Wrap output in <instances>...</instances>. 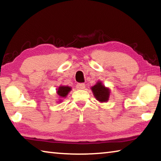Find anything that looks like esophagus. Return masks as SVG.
<instances>
[{
    "mask_svg": "<svg viewBox=\"0 0 161 161\" xmlns=\"http://www.w3.org/2000/svg\"><path fill=\"white\" fill-rule=\"evenodd\" d=\"M76 86H77V89H84L85 88V84L84 83H80V84H77Z\"/></svg>",
    "mask_w": 161,
    "mask_h": 161,
    "instance_id": "34e87169",
    "label": "esophagus"
}]
</instances>
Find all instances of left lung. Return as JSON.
<instances>
[{
	"label": "left lung",
	"instance_id": "left-lung-1",
	"mask_svg": "<svg viewBox=\"0 0 161 161\" xmlns=\"http://www.w3.org/2000/svg\"><path fill=\"white\" fill-rule=\"evenodd\" d=\"M92 90L96 99L100 102H107L109 97L108 89L102 85V82H98L96 85L92 87Z\"/></svg>",
	"mask_w": 161,
	"mask_h": 161
}]
</instances>
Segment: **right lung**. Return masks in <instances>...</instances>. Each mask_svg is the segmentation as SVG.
<instances>
[{
	"instance_id": "right-lung-1",
	"label": "right lung",
	"mask_w": 161,
	"mask_h": 161,
	"mask_svg": "<svg viewBox=\"0 0 161 161\" xmlns=\"http://www.w3.org/2000/svg\"><path fill=\"white\" fill-rule=\"evenodd\" d=\"M71 90V88L69 86H60L59 87V89H58V92H57V93L59 95V97L61 98H63V97H66L67 95L68 94V93L70 92Z\"/></svg>"
}]
</instances>
